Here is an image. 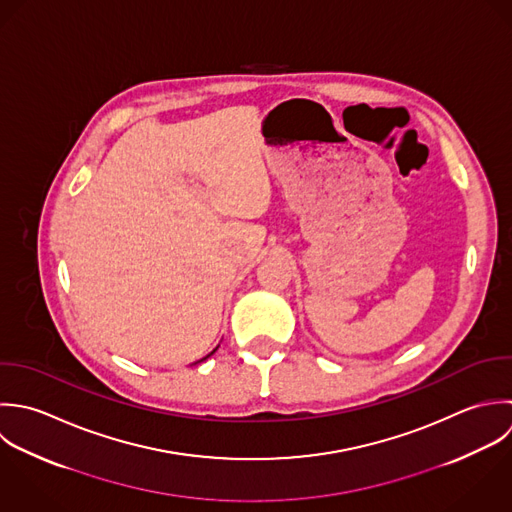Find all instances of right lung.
<instances>
[{
    "instance_id": "right-lung-1",
    "label": "right lung",
    "mask_w": 512,
    "mask_h": 512,
    "mask_svg": "<svg viewBox=\"0 0 512 512\" xmlns=\"http://www.w3.org/2000/svg\"><path fill=\"white\" fill-rule=\"evenodd\" d=\"M216 349H218V347H216ZM216 349H212V351H210V353H208V355H206V357H210V355H212V353H214V351H216ZM206 357H202V359H200V361H204V359H206ZM196 363H198V361H196Z\"/></svg>"
}]
</instances>
